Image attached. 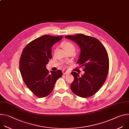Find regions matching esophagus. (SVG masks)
Listing matches in <instances>:
<instances>
[{"label":"esophagus","instance_id":"34e87169","mask_svg":"<svg viewBox=\"0 0 129 129\" xmlns=\"http://www.w3.org/2000/svg\"><path fill=\"white\" fill-rule=\"evenodd\" d=\"M63 75H68V74H69L70 72L67 70H63Z\"/></svg>","mask_w":129,"mask_h":129}]
</instances>
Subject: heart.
<instances>
[{"label":"heart","instance_id":"1","mask_svg":"<svg viewBox=\"0 0 129 129\" xmlns=\"http://www.w3.org/2000/svg\"><path fill=\"white\" fill-rule=\"evenodd\" d=\"M61 46L67 52L70 51H73L75 52V45L73 44V43L69 41L66 40L63 41L61 44Z\"/></svg>","mask_w":129,"mask_h":129}]
</instances>
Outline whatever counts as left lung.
<instances>
[{"label":"left lung","instance_id":"obj_1","mask_svg":"<svg viewBox=\"0 0 129 129\" xmlns=\"http://www.w3.org/2000/svg\"><path fill=\"white\" fill-rule=\"evenodd\" d=\"M65 37L79 45L81 53L77 63L85 71L82 76L76 72H71L74 77L71 90L78 96L90 97L97 92L106 80L109 67L107 51L95 38L81 34Z\"/></svg>","mask_w":129,"mask_h":129}]
</instances>
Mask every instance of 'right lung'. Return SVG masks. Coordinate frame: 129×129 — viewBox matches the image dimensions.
<instances>
[{"mask_svg": "<svg viewBox=\"0 0 129 129\" xmlns=\"http://www.w3.org/2000/svg\"><path fill=\"white\" fill-rule=\"evenodd\" d=\"M63 36L43 35L29 43L23 49L19 61V68L24 83L39 98L48 95L57 80L62 76L60 70L46 69V65L51 59L52 45Z\"/></svg>", "mask_w": 129, "mask_h": 129, "instance_id": "right-lung-1", "label": "right lung"}]
</instances>
